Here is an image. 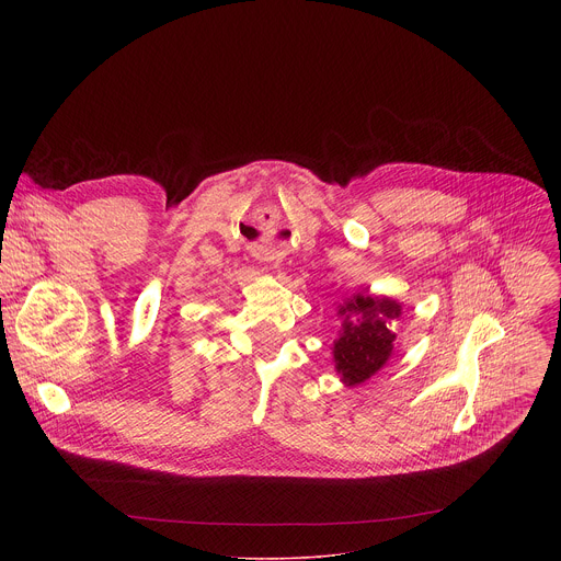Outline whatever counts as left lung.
Returning <instances> with one entry per match:
<instances>
[{"mask_svg": "<svg viewBox=\"0 0 561 561\" xmlns=\"http://www.w3.org/2000/svg\"><path fill=\"white\" fill-rule=\"evenodd\" d=\"M399 304L392 299H377L368 295H353L340 314H346L344 331L333 344L335 368L348 386H357L375 375L392 353L394 333L388 331L386 319L399 317ZM355 313L358 319L348 323L347 317Z\"/></svg>", "mask_w": 561, "mask_h": 561, "instance_id": "8db88e82", "label": "left lung"}]
</instances>
